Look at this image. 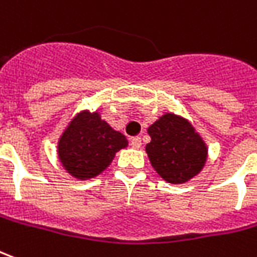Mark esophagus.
<instances>
[{"mask_svg": "<svg viewBox=\"0 0 257 257\" xmlns=\"http://www.w3.org/2000/svg\"><path fill=\"white\" fill-rule=\"evenodd\" d=\"M131 146L134 147V149H139V147L142 146V141L139 136H135V138H132L131 139Z\"/></svg>", "mask_w": 257, "mask_h": 257, "instance_id": "esophagus-1", "label": "esophagus"}]
</instances>
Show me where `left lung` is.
Here are the masks:
<instances>
[{"label": "left lung", "instance_id": "8db88e82", "mask_svg": "<svg viewBox=\"0 0 257 257\" xmlns=\"http://www.w3.org/2000/svg\"><path fill=\"white\" fill-rule=\"evenodd\" d=\"M147 132L152 141L146 145V153L152 167L164 181L185 184L203 170L207 146L188 119L166 112Z\"/></svg>", "mask_w": 257, "mask_h": 257}]
</instances>
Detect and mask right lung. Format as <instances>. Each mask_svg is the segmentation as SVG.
Listing matches in <instances>:
<instances>
[{
	"instance_id": "1",
	"label": "right lung",
	"mask_w": 257,
	"mask_h": 257,
	"mask_svg": "<svg viewBox=\"0 0 257 257\" xmlns=\"http://www.w3.org/2000/svg\"><path fill=\"white\" fill-rule=\"evenodd\" d=\"M126 146V138L103 121L98 112L82 111L62 132L57 152L65 171L85 181L103 172L116 152Z\"/></svg>"
}]
</instances>
